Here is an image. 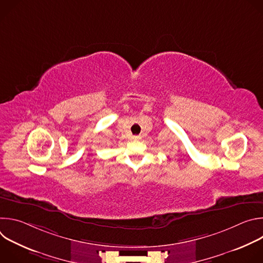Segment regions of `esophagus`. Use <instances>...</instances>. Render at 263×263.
Returning <instances> with one entry per match:
<instances>
[{
  "mask_svg": "<svg viewBox=\"0 0 263 263\" xmlns=\"http://www.w3.org/2000/svg\"><path fill=\"white\" fill-rule=\"evenodd\" d=\"M140 139V136L139 135H136V136H133V140H138Z\"/></svg>",
  "mask_w": 263,
  "mask_h": 263,
  "instance_id": "obj_1",
  "label": "esophagus"
}]
</instances>
